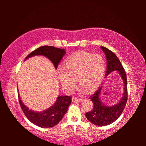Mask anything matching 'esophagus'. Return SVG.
Instances as JSON below:
<instances>
[{
	"label": "esophagus",
	"mask_w": 146,
	"mask_h": 146,
	"mask_svg": "<svg viewBox=\"0 0 146 146\" xmlns=\"http://www.w3.org/2000/svg\"><path fill=\"white\" fill-rule=\"evenodd\" d=\"M72 101L73 102H82V99L80 98H72Z\"/></svg>",
	"instance_id": "34e87169"
}]
</instances>
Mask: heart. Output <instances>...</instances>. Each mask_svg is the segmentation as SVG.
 <instances>
[{
  "instance_id": "heart-1",
  "label": "heart",
  "mask_w": 146,
  "mask_h": 146,
  "mask_svg": "<svg viewBox=\"0 0 146 146\" xmlns=\"http://www.w3.org/2000/svg\"><path fill=\"white\" fill-rule=\"evenodd\" d=\"M105 70L104 58L99 55L85 52L76 53L65 61V66L58 69V79L64 90L71 92L80 84L79 91L91 92L98 88L103 80Z\"/></svg>"
}]
</instances>
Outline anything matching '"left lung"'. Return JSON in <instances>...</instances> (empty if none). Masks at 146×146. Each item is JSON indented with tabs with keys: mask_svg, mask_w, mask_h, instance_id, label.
I'll return each mask as SVG.
<instances>
[{
	"mask_svg": "<svg viewBox=\"0 0 146 146\" xmlns=\"http://www.w3.org/2000/svg\"><path fill=\"white\" fill-rule=\"evenodd\" d=\"M100 47L106 55L107 59V76L111 72L116 70L123 83V96L119 102L114 105H106L100 100V95L102 90V86L89 98L94 104V108L91 111L85 114L86 118L94 125L105 126L112 123L121 116L127 101V86L125 70L117 56L106 47L103 46H100Z\"/></svg>",
	"mask_w": 146,
	"mask_h": 146,
	"instance_id": "obj_1",
	"label": "left lung"
}]
</instances>
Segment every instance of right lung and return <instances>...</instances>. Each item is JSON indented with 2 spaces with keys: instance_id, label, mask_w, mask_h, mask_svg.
Returning a JSON list of instances; mask_svg holds the SVG:
<instances>
[{
  "instance_id": "obj_1",
  "label": "right lung",
  "mask_w": 146,
  "mask_h": 146,
  "mask_svg": "<svg viewBox=\"0 0 146 146\" xmlns=\"http://www.w3.org/2000/svg\"><path fill=\"white\" fill-rule=\"evenodd\" d=\"M65 54V49L54 46H44L30 53L25 60L35 55L44 56L51 61L56 69L60 61ZM18 98L21 107L25 116L33 124L41 128H50L58 124L67 112L69 106L72 102V97L59 96L54 104L50 107L42 111L36 112L26 107L22 101L19 92Z\"/></svg>"
}]
</instances>
